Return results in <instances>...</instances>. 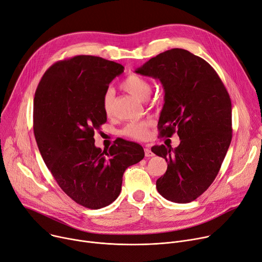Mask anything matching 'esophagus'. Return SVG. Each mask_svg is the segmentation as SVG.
<instances>
[{"instance_id": "34e87169", "label": "esophagus", "mask_w": 262, "mask_h": 262, "mask_svg": "<svg viewBox=\"0 0 262 262\" xmlns=\"http://www.w3.org/2000/svg\"><path fill=\"white\" fill-rule=\"evenodd\" d=\"M144 154H145L146 157H152V156H154V153L152 152V150H150V148H149L148 146H145V148H144Z\"/></svg>"}]
</instances>
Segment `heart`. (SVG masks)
<instances>
[{
	"mask_svg": "<svg viewBox=\"0 0 262 262\" xmlns=\"http://www.w3.org/2000/svg\"><path fill=\"white\" fill-rule=\"evenodd\" d=\"M122 88L136 96L137 99L141 101L146 100L150 92H152V84L146 78L132 74L127 76L122 82ZM114 106V91L108 89L102 99V108L106 116H110L113 114ZM152 125V122L149 120H141V121H133L128 123L123 129V135L129 137L132 139L142 140L148 136V129Z\"/></svg>",
	"mask_w": 262,
	"mask_h": 262,
	"instance_id": "heart-1",
	"label": "heart"
}]
</instances>
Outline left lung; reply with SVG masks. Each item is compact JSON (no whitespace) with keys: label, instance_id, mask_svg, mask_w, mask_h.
Segmentation results:
<instances>
[{"label":"left lung","instance_id":"obj_1","mask_svg":"<svg viewBox=\"0 0 262 262\" xmlns=\"http://www.w3.org/2000/svg\"><path fill=\"white\" fill-rule=\"evenodd\" d=\"M158 78L164 105L158 129L161 137L177 133L181 143L155 145L152 152L168 162L159 177V193L174 203H190L202 195L216 177L229 147L231 101L214 69L183 49H172L150 58L136 70Z\"/></svg>","mask_w":262,"mask_h":262}]
</instances>
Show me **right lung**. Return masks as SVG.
<instances>
[{
    "instance_id": "1",
    "label": "right lung",
    "mask_w": 262,
    "mask_h": 262,
    "mask_svg": "<svg viewBox=\"0 0 262 262\" xmlns=\"http://www.w3.org/2000/svg\"><path fill=\"white\" fill-rule=\"evenodd\" d=\"M124 71L115 61L78 55L52 64L34 99V134L55 181L75 203L90 209L112 204L125 170L144 157L143 147L119 140L109 149L94 145V132L107 121L102 99Z\"/></svg>"
}]
</instances>
